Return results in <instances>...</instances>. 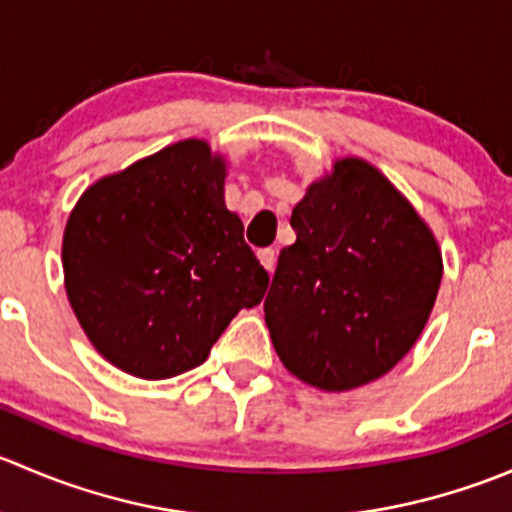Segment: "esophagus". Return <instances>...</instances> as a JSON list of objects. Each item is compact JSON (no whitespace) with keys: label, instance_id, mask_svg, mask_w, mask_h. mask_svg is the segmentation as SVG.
<instances>
[{"label":"esophagus","instance_id":"34e87169","mask_svg":"<svg viewBox=\"0 0 512 512\" xmlns=\"http://www.w3.org/2000/svg\"><path fill=\"white\" fill-rule=\"evenodd\" d=\"M257 257H260V262H262V267H265L267 272H275V262H277V255H275V250H270V247H267V250H260L257 252Z\"/></svg>","mask_w":512,"mask_h":512}]
</instances>
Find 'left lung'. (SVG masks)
<instances>
[{"label":"left lung","mask_w":512,"mask_h":512,"mask_svg":"<svg viewBox=\"0 0 512 512\" xmlns=\"http://www.w3.org/2000/svg\"><path fill=\"white\" fill-rule=\"evenodd\" d=\"M265 322L285 369L349 391L394 369L428 322L443 277L414 205L361 158H342L294 205Z\"/></svg>","instance_id":"obj_1"}]
</instances>
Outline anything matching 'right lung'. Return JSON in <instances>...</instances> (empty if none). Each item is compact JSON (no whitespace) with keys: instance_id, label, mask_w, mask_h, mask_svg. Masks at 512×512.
Instances as JSON below:
<instances>
[{"instance_id":"right-lung-1","label":"right lung","mask_w":512,"mask_h":512,"mask_svg":"<svg viewBox=\"0 0 512 512\" xmlns=\"http://www.w3.org/2000/svg\"><path fill=\"white\" fill-rule=\"evenodd\" d=\"M225 160L198 138L91 185L61 260L71 309L96 352L138 379L195 369L270 275L225 208Z\"/></svg>"}]
</instances>
